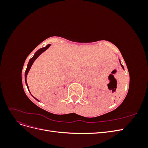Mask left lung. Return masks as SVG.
Wrapping results in <instances>:
<instances>
[{
    "label": "left lung",
    "mask_w": 148,
    "mask_h": 148,
    "mask_svg": "<svg viewBox=\"0 0 148 148\" xmlns=\"http://www.w3.org/2000/svg\"><path fill=\"white\" fill-rule=\"evenodd\" d=\"M120 65H121V66H122V67L123 68V69H124V67H123V65L120 63Z\"/></svg>",
    "instance_id": "obj_1"
}]
</instances>
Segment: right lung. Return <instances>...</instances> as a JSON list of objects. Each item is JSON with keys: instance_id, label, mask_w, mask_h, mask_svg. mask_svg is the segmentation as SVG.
Segmentation results:
<instances>
[{"instance_id": "add662e5", "label": "right lung", "mask_w": 148, "mask_h": 148, "mask_svg": "<svg viewBox=\"0 0 148 148\" xmlns=\"http://www.w3.org/2000/svg\"><path fill=\"white\" fill-rule=\"evenodd\" d=\"M51 45V44H48V45H47L45 47H42V48H41V49H39V50L38 51H36L35 52V53H34V55L33 56V57L31 58V59L29 60V62H28V65H27V68H26V71H25V83H26V86H27V88H28V91H29V88H28V84H27V82H26V77H27V75H28V72H29V70H30V69H31V66H32V65H33V62H34V60L37 59V58L41 54V53L43 52H44L46 50H47V49L50 47V46ZM29 92H30V91H29ZM35 99H36L38 101H39V100L38 99H37L36 98H35L34 97H33Z\"/></svg>"}]
</instances>
